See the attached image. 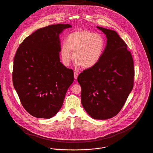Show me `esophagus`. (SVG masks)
<instances>
[{
    "instance_id": "obj_1",
    "label": "esophagus",
    "mask_w": 153,
    "mask_h": 153,
    "mask_svg": "<svg viewBox=\"0 0 153 153\" xmlns=\"http://www.w3.org/2000/svg\"><path fill=\"white\" fill-rule=\"evenodd\" d=\"M78 76V74L76 72H74V78L77 79Z\"/></svg>"
}]
</instances>
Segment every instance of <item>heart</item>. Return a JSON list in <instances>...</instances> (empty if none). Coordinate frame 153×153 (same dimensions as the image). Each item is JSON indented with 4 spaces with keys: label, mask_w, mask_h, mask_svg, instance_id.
Listing matches in <instances>:
<instances>
[{
    "label": "heart",
    "mask_w": 153,
    "mask_h": 153,
    "mask_svg": "<svg viewBox=\"0 0 153 153\" xmlns=\"http://www.w3.org/2000/svg\"><path fill=\"white\" fill-rule=\"evenodd\" d=\"M66 42L62 45L60 51L62 62L66 66L74 59L77 67L92 68L100 61L105 48L103 36L87 30L71 33Z\"/></svg>",
    "instance_id": "heart-1"
}]
</instances>
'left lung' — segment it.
<instances>
[{
	"mask_svg": "<svg viewBox=\"0 0 153 153\" xmlns=\"http://www.w3.org/2000/svg\"><path fill=\"white\" fill-rule=\"evenodd\" d=\"M105 35L107 45L97 65L78 77L81 102L95 120L114 117L122 109L134 85V62L127 44L113 30L97 26Z\"/></svg>",
	"mask_w": 153,
	"mask_h": 153,
	"instance_id": "1",
	"label": "left lung"
}]
</instances>
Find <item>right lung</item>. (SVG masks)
Here are the masks:
<instances>
[{"mask_svg":"<svg viewBox=\"0 0 153 153\" xmlns=\"http://www.w3.org/2000/svg\"><path fill=\"white\" fill-rule=\"evenodd\" d=\"M72 26L52 25L27 36L18 48L12 79L23 107L32 116L49 119L62 106L74 72L60 61L59 35Z\"/></svg>","mask_w":153,"mask_h":153,"instance_id":"add662e5","label":"right lung"}]
</instances>
